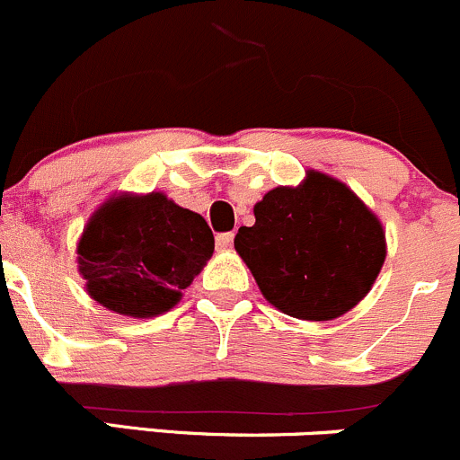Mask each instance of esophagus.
I'll list each match as a JSON object with an SVG mask.
<instances>
[{
	"instance_id": "esophagus-1",
	"label": "esophagus",
	"mask_w": 460,
	"mask_h": 460,
	"mask_svg": "<svg viewBox=\"0 0 460 460\" xmlns=\"http://www.w3.org/2000/svg\"><path fill=\"white\" fill-rule=\"evenodd\" d=\"M234 243V234L232 232H224V234H217V248L219 250H228Z\"/></svg>"
}]
</instances>
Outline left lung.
Masks as SVG:
<instances>
[{
  "label": "left lung",
  "instance_id": "obj_1",
  "mask_svg": "<svg viewBox=\"0 0 460 460\" xmlns=\"http://www.w3.org/2000/svg\"><path fill=\"white\" fill-rule=\"evenodd\" d=\"M254 226L234 248L261 295L283 314L330 321L370 292L385 261V232L345 183L310 170L301 186H279L254 206Z\"/></svg>",
  "mask_w": 460,
  "mask_h": 460
}]
</instances>
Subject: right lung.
<instances>
[{
	"label": "right lung",
	"instance_id": "1",
	"mask_svg": "<svg viewBox=\"0 0 460 460\" xmlns=\"http://www.w3.org/2000/svg\"><path fill=\"white\" fill-rule=\"evenodd\" d=\"M212 252L201 215L150 192L108 199L84 228L77 263L94 301L148 319L177 305Z\"/></svg>",
	"mask_w": 460,
	"mask_h": 460
}]
</instances>
